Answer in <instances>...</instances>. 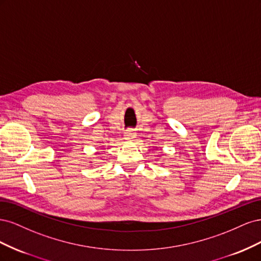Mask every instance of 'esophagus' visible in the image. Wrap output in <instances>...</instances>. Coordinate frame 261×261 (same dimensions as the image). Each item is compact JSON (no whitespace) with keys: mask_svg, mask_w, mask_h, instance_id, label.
Instances as JSON below:
<instances>
[{"mask_svg":"<svg viewBox=\"0 0 261 261\" xmlns=\"http://www.w3.org/2000/svg\"><path fill=\"white\" fill-rule=\"evenodd\" d=\"M124 136H125L126 140H133L134 138H136V133L133 129H127V130H125Z\"/></svg>","mask_w":261,"mask_h":261,"instance_id":"34e87169","label":"esophagus"}]
</instances>
